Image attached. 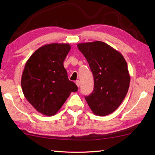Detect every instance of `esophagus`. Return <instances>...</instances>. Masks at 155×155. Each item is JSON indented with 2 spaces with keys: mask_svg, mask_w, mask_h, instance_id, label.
Instances as JSON below:
<instances>
[{
  "mask_svg": "<svg viewBox=\"0 0 155 155\" xmlns=\"http://www.w3.org/2000/svg\"><path fill=\"white\" fill-rule=\"evenodd\" d=\"M75 83H76V84H77V86L78 87H79V86H80V81H77L75 82Z\"/></svg>",
  "mask_w": 155,
  "mask_h": 155,
  "instance_id": "esophagus-1",
  "label": "esophagus"
}]
</instances>
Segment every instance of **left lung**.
I'll use <instances>...</instances> for the list:
<instances>
[{"mask_svg":"<svg viewBox=\"0 0 155 155\" xmlns=\"http://www.w3.org/2000/svg\"><path fill=\"white\" fill-rule=\"evenodd\" d=\"M77 47L94 77V90L85 99L94 114H110L120 106L129 88L127 62L120 52L103 42L79 43Z\"/></svg>","mask_w":155,"mask_h":155,"instance_id":"1","label":"left lung"}]
</instances>
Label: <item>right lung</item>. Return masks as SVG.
<instances>
[{"label": "right lung", "instance_id": "right-lung-1", "mask_svg": "<svg viewBox=\"0 0 155 155\" xmlns=\"http://www.w3.org/2000/svg\"><path fill=\"white\" fill-rule=\"evenodd\" d=\"M71 50L64 43L45 45L28 59L21 78L23 94L38 113L54 115L78 87L68 80L63 62Z\"/></svg>", "mask_w": 155, "mask_h": 155}]
</instances>
